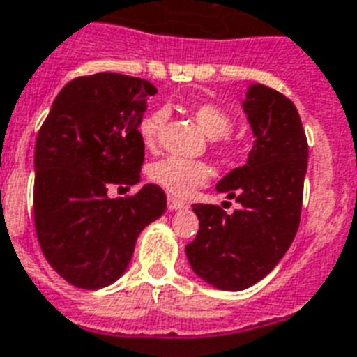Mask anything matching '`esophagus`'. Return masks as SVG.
<instances>
[{"instance_id": "34e87169", "label": "esophagus", "mask_w": 357, "mask_h": 357, "mask_svg": "<svg viewBox=\"0 0 357 357\" xmlns=\"http://www.w3.org/2000/svg\"><path fill=\"white\" fill-rule=\"evenodd\" d=\"M168 209L170 211H178V209H183L185 204L181 200H178V198H174V196H168Z\"/></svg>"}]
</instances>
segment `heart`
Instances as JSON below:
<instances>
[{
	"mask_svg": "<svg viewBox=\"0 0 357 357\" xmlns=\"http://www.w3.org/2000/svg\"><path fill=\"white\" fill-rule=\"evenodd\" d=\"M190 113L202 131L211 139L213 150L222 155L234 153L235 142L229 137L231 129H234V119L226 109L217 103L200 102L190 107ZM167 109H153L142 116L139 123V135L148 148H155L161 139L162 129L167 126ZM150 178L172 195L187 196L195 187H198L209 178V167L198 159L168 155L151 165Z\"/></svg>",
	"mask_w": 357,
	"mask_h": 357,
	"instance_id": "1",
	"label": "heart"
}]
</instances>
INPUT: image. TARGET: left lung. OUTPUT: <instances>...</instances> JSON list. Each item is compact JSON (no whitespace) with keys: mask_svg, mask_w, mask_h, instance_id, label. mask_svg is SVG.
Listing matches in <instances>:
<instances>
[{"mask_svg":"<svg viewBox=\"0 0 357 357\" xmlns=\"http://www.w3.org/2000/svg\"><path fill=\"white\" fill-rule=\"evenodd\" d=\"M254 131L244 167L218 181V192L238 202L231 215L195 204L200 220L185 246L192 271L222 291H243L280 263L298 231L307 139L294 103L274 89L252 85L243 103Z\"/></svg>","mask_w":357,"mask_h":357,"instance_id":"8db88e82","label":"left lung"}]
</instances>
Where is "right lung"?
Wrapping results in <instances>:
<instances>
[{"label": "right lung", "mask_w": 357, "mask_h": 357, "mask_svg": "<svg viewBox=\"0 0 357 357\" xmlns=\"http://www.w3.org/2000/svg\"><path fill=\"white\" fill-rule=\"evenodd\" d=\"M153 94L140 77L81 75L59 92L36 135V238L53 271L75 287L116 282L140 231L167 209L165 190L153 183L126 198L107 196L111 187L139 183V123Z\"/></svg>", "instance_id": "obj_1"}]
</instances>
